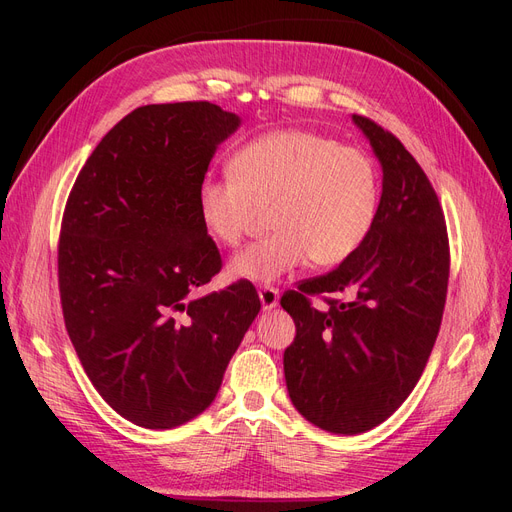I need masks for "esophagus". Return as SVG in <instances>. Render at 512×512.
Segmentation results:
<instances>
[{
	"label": "esophagus",
	"instance_id": "1",
	"mask_svg": "<svg viewBox=\"0 0 512 512\" xmlns=\"http://www.w3.org/2000/svg\"><path fill=\"white\" fill-rule=\"evenodd\" d=\"M258 297H260V303L265 309H273L277 305V301H280V290H277L275 286L271 284H265L258 288Z\"/></svg>",
	"mask_w": 512,
	"mask_h": 512
}]
</instances>
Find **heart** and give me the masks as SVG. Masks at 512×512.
<instances>
[{"label": "heart", "instance_id": "heart-1", "mask_svg": "<svg viewBox=\"0 0 512 512\" xmlns=\"http://www.w3.org/2000/svg\"><path fill=\"white\" fill-rule=\"evenodd\" d=\"M378 168L367 153L307 130H275L243 145L232 173L198 188V215L209 235L239 245L269 209L273 230L230 260L237 280L273 282L309 262L333 267L356 252L374 226Z\"/></svg>", "mask_w": 512, "mask_h": 512}]
</instances>
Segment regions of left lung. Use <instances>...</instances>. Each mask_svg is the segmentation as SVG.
<instances>
[{
  "label": "left lung",
  "mask_w": 512,
  "mask_h": 512,
  "mask_svg": "<svg viewBox=\"0 0 512 512\" xmlns=\"http://www.w3.org/2000/svg\"><path fill=\"white\" fill-rule=\"evenodd\" d=\"M352 119L382 164L374 226L342 265L280 301L297 327L284 352L292 404L346 436L384 423L412 393L436 344L451 271L444 211L425 170L393 132Z\"/></svg>",
  "instance_id": "8db88e82"
}]
</instances>
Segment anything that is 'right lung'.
<instances>
[{
	"instance_id": "obj_1",
	"label": "right lung",
	"mask_w": 512,
	"mask_h": 512,
	"mask_svg": "<svg viewBox=\"0 0 512 512\" xmlns=\"http://www.w3.org/2000/svg\"><path fill=\"white\" fill-rule=\"evenodd\" d=\"M239 117L211 102L138 106L76 177L61 218V312L85 374L130 423L170 429L218 395L260 312L252 282L194 297L222 271L198 188Z\"/></svg>"
}]
</instances>
